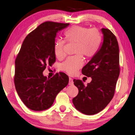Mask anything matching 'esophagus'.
I'll return each mask as SVG.
<instances>
[{"label": "esophagus", "mask_w": 135, "mask_h": 135, "mask_svg": "<svg viewBox=\"0 0 135 135\" xmlns=\"http://www.w3.org/2000/svg\"><path fill=\"white\" fill-rule=\"evenodd\" d=\"M73 80H72V79L71 77H69V85H73Z\"/></svg>", "instance_id": "obj_1"}]
</instances>
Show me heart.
I'll return each instance as SVG.
<instances>
[{"label":"heart","instance_id":"b5f03b06","mask_svg":"<svg viewBox=\"0 0 135 135\" xmlns=\"http://www.w3.org/2000/svg\"><path fill=\"white\" fill-rule=\"evenodd\" d=\"M64 36L68 43H75L74 54L76 55L67 58L61 64V69L73 75L83 66L82 56L90 58L96 54L100 46L102 36L96 28L75 25L66 30ZM65 44L66 42L62 40H57L55 42L54 51L56 58H62L64 56Z\"/></svg>","mask_w":135,"mask_h":135}]
</instances>
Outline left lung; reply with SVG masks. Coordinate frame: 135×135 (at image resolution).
I'll return each mask as SVG.
<instances>
[{
	"instance_id": "obj_1",
	"label": "left lung",
	"mask_w": 135,
	"mask_h": 135,
	"mask_svg": "<svg viewBox=\"0 0 135 135\" xmlns=\"http://www.w3.org/2000/svg\"><path fill=\"white\" fill-rule=\"evenodd\" d=\"M103 41L100 50L82 68L81 72L92 80L85 86L80 80H74L79 94L72 99L77 110L86 115L103 110L114 96L120 73L119 49L115 35L108 28H102Z\"/></svg>"
}]
</instances>
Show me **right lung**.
Here are the masks:
<instances>
[{
    "label": "right lung",
    "instance_id": "obj_1",
    "mask_svg": "<svg viewBox=\"0 0 135 135\" xmlns=\"http://www.w3.org/2000/svg\"><path fill=\"white\" fill-rule=\"evenodd\" d=\"M69 25L47 21L30 32L23 41L15 60L14 81L19 97L30 110L49 108L56 95L69 83V77L64 72L50 79L42 74L47 66L55 62L54 46L56 33Z\"/></svg>",
    "mask_w": 135,
    "mask_h": 135
}]
</instances>
